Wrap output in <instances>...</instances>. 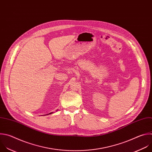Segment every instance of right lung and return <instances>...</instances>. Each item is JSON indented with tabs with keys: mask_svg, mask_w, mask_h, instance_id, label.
<instances>
[{
	"mask_svg": "<svg viewBox=\"0 0 152 152\" xmlns=\"http://www.w3.org/2000/svg\"><path fill=\"white\" fill-rule=\"evenodd\" d=\"M51 113H50V114H51Z\"/></svg>",
	"mask_w": 152,
	"mask_h": 152,
	"instance_id": "right-lung-1",
	"label": "right lung"
}]
</instances>
